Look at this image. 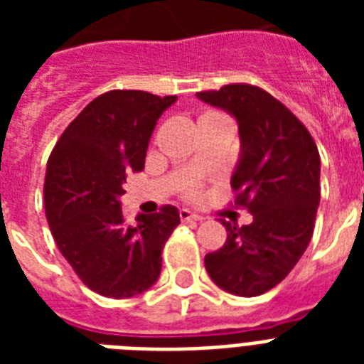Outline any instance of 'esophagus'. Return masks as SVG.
<instances>
[{
	"instance_id": "34e87169",
	"label": "esophagus",
	"mask_w": 364,
	"mask_h": 364,
	"mask_svg": "<svg viewBox=\"0 0 364 364\" xmlns=\"http://www.w3.org/2000/svg\"><path fill=\"white\" fill-rule=\"evenodd\" d=\"M179 217H181V221H202V217H200L198 213H194V211L187 210V208H183V210L179 211Z\"/></svg>"
}]
</instances>
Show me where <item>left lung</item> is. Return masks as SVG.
<instances>
[{"label": "left lung", "instance_id": "1", "mask_svg": "<svg viewBox=\"0 0 364 364\" xmlns=\"http://www.w3.org/2000/svg\"><path fill=\"white\" fill-rule=\"evenodd\" d=\"M238 122L240 159L230 185L251 225L227 228V242L208 253L205 270L217 287L259 296L283 282L316 227L321 159L306 126L274 96L251 85L196 94Z\"/></svg>", "mask_w": 364, "mask_h": 364}]
</instances>
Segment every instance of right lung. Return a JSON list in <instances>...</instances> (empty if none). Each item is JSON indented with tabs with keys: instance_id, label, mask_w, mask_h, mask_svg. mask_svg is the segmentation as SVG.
Returning a JSON list of instances; mask_svg holds the SVG:
<instances>
[{
	"instance_id": "right-lung-1",
	"label": "right lung",
	"mask_w": 364,
	"mask_h": 364,
	"mask_svg": "<svg viewBox=\"0 0 364 364\" xmlns=\"http://www.w3.org/2000/svg\"><path fill=\"white\" fill-rule=\"evenodd\" d=\"M177 96L111 90L60 136L47 162L45 211L60 253L94 293L130 299L153 287L162 249L181 223L173 205L124 221L126 176L141 171L160 115Z\"/></svg>"
}]
</instances>
